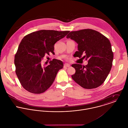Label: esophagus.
Listing matches in <instances>:
<instances>
[{
  "instance_id": "1",
  "label": "esophagus",
  "mask_w": 128,
  "mask_h": 128,
  "mask_svg": "<svg viewBox=\"0 0 128 128\" xmlns=\"http://www.w3.org/2000/svg\"><path fill=\"white\" fill-rule=\"evenodd\" d=\"M70 64H68V63H66L64 64V67H70Z\"/></svg>"
}]
</instances>
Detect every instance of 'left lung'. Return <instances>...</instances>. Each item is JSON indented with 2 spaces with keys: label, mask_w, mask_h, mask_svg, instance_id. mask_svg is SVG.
Returning <instances> with one entry per match:
<instances>
[{
  "label": "left lung",
  "mask_w": 128,
  "mask_h": 128,
  "mask_svg": "<svg viewBox=\"0 0 128 128\" xmlns=\"http://www.w3.org/2000/svg\"><path fill=\"white\" fill-rule=\"evenodd\" d=\"M78 44L74 56L85 58L88 64H75L73 80L82 87L91 89L100 86L107 78L112 68L113 53L109 39L99 32L84 29L71 32L66 36Z\"/></svg>",
  "instance_id": "left-lung-1"
}]
</instances>
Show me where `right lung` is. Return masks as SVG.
<instances>
[{"mask_svg": "<svg viewBox=\"0 0 128 128\" xmlns=\"http://www.w3.org/2000/svg\"><path fill=\"white\" fill-rule=\"evenodd\" d=\"M70 31L40 30L24 37L15 56L16 73L22 87L33 94H41L53 84L58 71L62 68V61L54 59L47 66L41 62L45 55L54 53L55 43Z\"/></svg>", "mask_w": 128, "mask_h": 128, "instance_id": "obj_1", "label": "right lung"}]
</instances>
